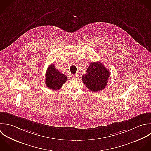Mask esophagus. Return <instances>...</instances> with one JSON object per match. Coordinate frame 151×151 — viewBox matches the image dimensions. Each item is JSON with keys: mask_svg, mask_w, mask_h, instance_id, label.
I'll list each match as a JSON object with an SVG mask.
<instances>
[{"mask_svg": "<svg viewBox=\"0 0 151 151\" xmlns=\"http://www.w3.org/2000/svg\"><path fill=\"white\" fill-rule=\"evenodd\" d=\"M72 78H73V79H78V78H79V75H78V74H75V75H72Z\"/></svg>", "mask_w": 151, "mask_h": 151, "instance_id": "34e87169", "label": "esophagus"}]
</instances>
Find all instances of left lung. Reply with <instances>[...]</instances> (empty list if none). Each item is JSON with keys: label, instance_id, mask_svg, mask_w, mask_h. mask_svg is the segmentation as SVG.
Masks as SVG:
<instances>
[{"label": "left lung", "instance_id": "left-lung-1", "mask_svg": "<svg viewBox=\"0 0 151 151\" xmlns=\"http://www.w3.org/2000/svg\"><path fill=\"white\" fill-rule=\"evenodd\" d=\"M110 72L101 62H92L82 79L86 86L92 92L103 90L107 85Z\"/></svg>", "mask_w": 151, "mask_h": 151}]
</instances>
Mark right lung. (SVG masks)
Instances as JSON below:
<instances>
[{
	"instance_id": "add662e5",
	"label": "right lung",
	"mask_w": 151,
	"mask_h": 151,
	"mask_svg": "<svg viewBox=\"0 0 151 151\" xmlns=\"http://www.w3.org/2000/svg\"><path fill=\"white\" fill-rule=\"evenodd\" d=\"M68 77L56 69L54 64L50 65L46 73L45 84L50 89L58 90L66 82Z\"/></svg>"
}]
</instances>
